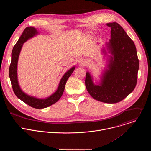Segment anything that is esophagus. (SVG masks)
I'll use <instances>...</instances> for the list:
<instances>
[{"label": "esophagus", "instance_id": "34e87169", "mask_svg": "<svg viewBox=\"0 0 151 151\" xmlns=\"http://www.w3.org/2000/svg\"><path fill=\"white\" fill-rule=\"evenodd\" d=\"M78 64H79L80 66H85L86 64H87V61L84 59V58H80L78 60Z\"/></svg>", "mask_w": 151, "mask_h": 151}]
</instances>
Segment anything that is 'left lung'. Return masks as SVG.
I'll return each instance as SVG.
<instances>
[{"label":"left lung","instance_id":"left-lung-1","mask_svg":"<svg viewBox=\"0 0 151 151\" xmlns=\"http://www.w3.org/2000/svg\"><path fill=\"white\" fill-rule=\"evenodd\" d=\"M111 27V39L105 43L101 54L106 57V65L94 82L89 72L85 76V86L94 99L106 103L121 101L135 88L137 80L139 62L134 42L117 23H107Z\"/></svg>","mask_w":151,"mask_h":151}]
</instances>
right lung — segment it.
<instances>
[{
    "instance_id": "obj_1",
    "label": "right lung",
    "mask_w": 151,
    "mask_h": 151,
    "mask_svg": "<svg viewBox=\"0 0 151 151\" xmlns=\"http://www.w3.org/2000/svg\"><path fill=\"white\" fill-rule=\"evenodd\" d=\"M39 34V32L34 27H27L23 31V33L14 47L11 53V62L9 66V75L13 91L19 99L34 108L43 109L52 105L59 100L64 92L66 82L75 69V66L71 68L63 75L60 81L56 91L48 97L38 98L24 92L20 87L18 79L17 66L19 56L23 44L29 39H32Z\"/></svg>"
}]
</instances>
